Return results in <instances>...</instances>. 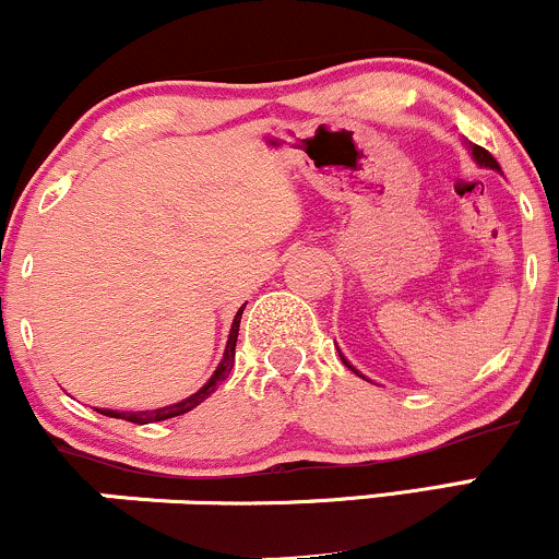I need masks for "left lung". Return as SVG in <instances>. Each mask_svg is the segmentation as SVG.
<instances>
[{
	"label": "left lung",
	"mask_w": 559,
	"mask_h": 559,
	"mask_svg": "<svg viewBox=\"0 0 559 559\" xmlns=\"http://www.w3.org/2000/svg\"><path fill=\"white\" fill-rule=\"evenodd\" d=\"M471 152H473V157H476V163H478V165H484V168H493V170H499L497 159H493V157L489 155V152L484 150V146L471 144ZM342 360H344V357H342ZM344 365H346V368H352V365L346 362V360H344ZM352 370H355V368H352ZM355 373H357V370H355ZM357 376H360V373H357Z\"/></svg>",
	"instance_id": "1"
}]
</instances>
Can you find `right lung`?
<instances>
[{"label": "right lung", "instance_id": "1", "mask_svg": "<svg viewBox=\"0 0 559 559\" xmlns=\"http://www.w3.org/2000/svg\"><path fill=\"white\" fill-rule=\"evenodd\" d=\"M247 307V305H243ZM236 312L234 318V325H230V336H228V344H226V352H223V360L221 365H217V370L213 373V378H210L207 383H204L202 389L197 391V394H191L189 400L178 402V404H170V407H159V409H146V413H115V409H99L102 415H107V418H123L128 423H139V426H144V423H157V420H168V418H176V415H183L189 413V409H194L197 404H202L204 400H207L213 391L221 386V381H226L230 368H234V360H236V338H239V323H241V312Z\"/></svg>", "mask_w": 559, "mask_h": 559}]
</instances>
